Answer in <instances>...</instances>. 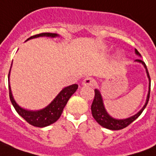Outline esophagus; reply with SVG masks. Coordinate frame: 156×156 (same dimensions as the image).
Returning <instances> with one entry per match:
<instances>
[{"label": "esophagus", "mask_w": 156, "mask_h": 156, "mask_svg": "<svg viewBox=\"0 0 156 156\" xmlns=\"http://www.w3.org/2000/svg\"><path fill=\"white\" fill-rule=\"evenodd\" d=\"M82 84L83 86H93L94 84V80L92 78H86L82 82Z\"/></svg>", "instance_id": "34e87169"}]
</instances>
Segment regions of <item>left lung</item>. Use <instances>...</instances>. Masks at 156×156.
Returning a JSON list of instances; mask_svg holds the SVG:
<instances>
[{
	"instance_id": "left-lung-1",
	"label": "left lung",
	"mask_w": 156,
	"mask_h": 156,
	"mask_svg": "<svg viewBox=\"0 0 156 156\" xmlns=\"http://www.w3.org/2000/svg\"><path fill=\"white\" fill-rule=\"evenodd\" d=\"M135 52L137 55H140V53L137 51V49H135ZM136 62L142 63L144 68L146 69V73H147V77L149 78V91L148 94H147V98H146V103L144 105V107L140 109V110L137 112L136 114H135L134 116L128 117L126 119H116L113 118L107 113V112L106 111V108L103 104V100H102V97L101 95V93L98 89H95V96H94V99H93V104L91 106V110H92V114L93 116L94 117V119L96 120V122L98 123L99 125H101V126L109 129V130H113V131H117V130H122L123 128L126 127L127 126L131 124V122H133L136 119L137 117L142 113V112L144 109L146 108V105L148 103L149 98H150V93H151V78L149 75V72L146 68V65L145 62H143L140 59H136Z\"/></svg>"
}]
</instances>
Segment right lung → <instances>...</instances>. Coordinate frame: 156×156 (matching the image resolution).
Segmentation results:
<instances>
[{"mask_svg": "<svg viewBox=\"0 0 156 156\" xmlns=\"http://www.w3.org/2000/svg\"><path fill=\"white\" fill-rule=\"evenodd\" d=\"M43 36L55 38V37L58 36V34H54V33H41V34H35V35L30 37L29 39H27V40ZM11 65H12V63H11ZM10 69L9 74H8V81H9L8 85H9V95H10V101L17 112V113L20 116H22L29 124L36 126V127H44V126L55 123L60 117L63 108L66 106L69 99L77 91L78 87V84H73V85L64 87L47 107L43 108L41 110L29 111L20 107L16 103V101L14 100L11 89H10Z\"/></svg>", "mask_w": 156, "mask_h": 156, "instance_id": "1", "label": "right lung"}]
</instances>
